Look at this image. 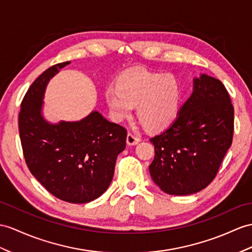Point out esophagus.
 <instances>
[{
    "mask_svg": "<svg viewBox=\"0 0 252 252\" xmlns=\"http://www.w3.org/2000/svg\"><path fill=\"white\" fill-rule=\"evenodd\" d=\"M140 142V139L138 137L134 136L131 132L127 134V144L128 145H136Z\"/></svg>",
    "mask_w": 252,
    "mask_h": 252,
    "instance_id": "34e87169",
    "label": "esophagus"
}]
</instances>
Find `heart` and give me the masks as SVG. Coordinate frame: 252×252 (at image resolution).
<instances>
[{"instance_id": "b5f03b06", "label": "heart", "mask_w": 252, "mask_h": 252, "mask_svg": "<svg viewBox=\"0 0 252 252\" xmlns=\"http://www.w3.org/2000/svg\"><path fill=\"white\" fill-rule=\"evenodd\" d=\"M181 84L171 73L139 69L121 75L115 88L105 92L111 118L129 119L136 106L138 119L149 130H161L171 125L180 110Z\"/></svg>"}]
</instances>
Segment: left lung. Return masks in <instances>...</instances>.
Listing matches in <instances>:
<instances>
[{
	"label": "left lung",
	"instance_id": "8db88e82",
	"mask_svg": "<svg viewBox=\"0 0 252 252\" xmlns=\"http://www.w3.org/2000/svg\"><path fill=\"white\" fill-rule=\"evenodd\" d=\"M193 85L173 124L150 139L155 147L151 176L169 194H192L207 187L232 144L234 108L224 85L206 75Z\"/></svg>",
	"mask_w": 252,
	"mask_h": 252
}]
</instances>
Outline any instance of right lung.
Instances as JSON below:
<instances>
[{
    "instance_id": "1",
    "label": "right lung",
    "mask_w": 252,
    "mask_h": 252,
    "mask_svg": "<svg viewBox=\"0 0 252 252\" xmlns=\"http://www.w3.org/2000/svg\"><path fill=\"white\" fill-rule=\"evenodd\" d=\"M69 62L51 66L24 95L19 133L24 159L49 192L69 203H88L106 191L118 155L126 147L127 130L97 111L79 122L49 124L41 115L47 84Z\"/></svg>"
}]
</instances>
